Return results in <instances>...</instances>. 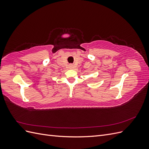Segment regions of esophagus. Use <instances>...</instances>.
I'll return each instance as SVG.
<instances>
[{"label": "esophagus", "mask_w": 149, "mask_h": 149, "mask_svg": "<svg viewBox=\"0 0 149 149\" xmlns=\"http://www.w3.org/2000/svg\"><path fill=\"white\" fill-rule=\"evenodd\" d=\"M73 65H70V68H73Z\"/></svg>", "instance_id": "34e87169"}]
</instances>
